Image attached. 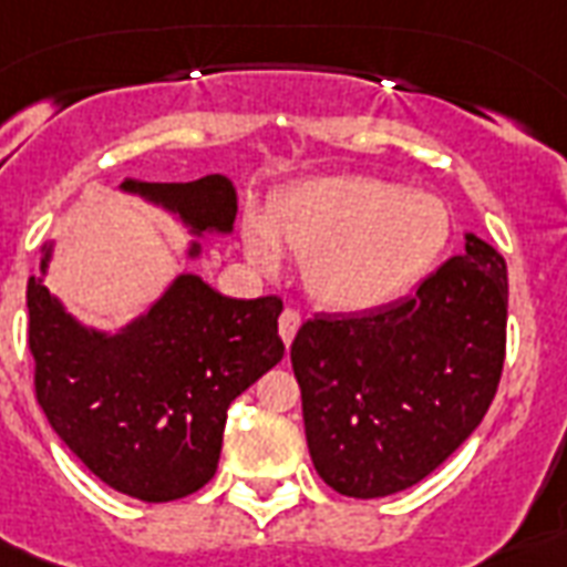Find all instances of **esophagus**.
Wrapping results in <instances>:
<instances>
[{
  "label": "esophagus",
  "instance_id": "1",
  "mask_svg": "<svg viewBox=\"0 0 567 567\" xmlns=\"http://www.w3.org/2000/svg\"><path fill=\"white\" fill-rule=\"evenodd\" d=\"M298 328H301V316H298V310H284L278 319V331H280V340L284 343H292L296 340Z\"/></svg>",
  "mask_w": 567,
  "mask_h": 567
}]
</instances>
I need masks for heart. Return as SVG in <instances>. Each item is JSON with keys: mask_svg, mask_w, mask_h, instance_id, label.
<instances>
[{"mask_svg": "<svg viewBox=\"0 0 567 567\" xmlns=\"http://www.w3.org/2000/svg\"><path fill=\"white\" fill-rule=\"evenodd\" d=\"M245 254L260 271L280 248L305 262L307 292L333 313H372L405 298L450 239V213L423 188L363 174L313 177L271 197L245 221Z\"/></svg>", "mask_w": 567, "mask_h": 567, "instance_id": "1", "label": "heart"}]
</instances>
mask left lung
Returning a JSON list of instances; mask_svg holds the SVG:
<instances>
[{"label":"left lung","mask_w":567,"mask_h":567,"mask_svg":"<svg viewBox=\"0 0 567 567\" xmlns=\"http://www.w3.org/2000/svg\"><path fill=\"white\" fill-rule=\"evenodd\" d=\"M506 260L476 234L414 298L316 316L289 358L307 450L337 494L375 499L437 471L488 414L506 358Z\"/></svg>","instance_id":"left-lung-1"}]
</instances>
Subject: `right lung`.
Wrapping results in <instances>:
<instances>
[{
	"instance_id": "obj_1",
	"label": "right lung",
	"mask_w": 567,
	"mask_h": 567,
	"mask_svg": "<svg viewBox=\"0 0 567 567\" xmlns=\"http://www.w3.org/2000/svg\"><path fill=\"white\" fill-rule=\"evenodd\" d=\"M117 192L171 213L200 257L206 234H234V179H124ZM55 239L43 243L41 275L29 278V349L34 390L52 432L96 480L126 497L171 503L215 476L227 405L284 358L278 296L230 298L183 271L124 328L105 331L70 313L43 284Z\"/></svg>"
}]
</instances>
